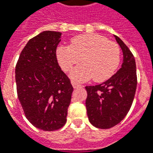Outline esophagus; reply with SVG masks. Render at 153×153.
<instances>
[{
  "label": "esophagus",
  "mask_w": 153,
  "mask_h": 153,
  "mask_svg": "<svg viewBox=\"0 0 153 153\" xmlns=\"http://www.w3.org/2000/svg\"><path fill=\"white\" fill-rule=\"evenodd\" d=\"M72 85H73V87H74V89H76V88H79V87H83V85H79V84H78V83H76V82H74V81L72 82Z\"/></svg>",
  "instance_id": "obj_1"
}]
</instances>
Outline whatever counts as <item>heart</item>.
<instances>
[{
    "label": "heart",
    "mask_w": 153,
    "mask_h": 153,
    "mask_svg": "<svg viewBox=\"0 0 153 153\" xmlns=\"http://www.w3.org/2000/svg\"><path fill=\"white\" fill-rule=\"evenodd\" d=\"M57 59L63 71L69 72L74 80L85 81L93 78L103 82L114 74L120 62V49L115 42L94 33H85L73 37L69 46H60L56 51Z\"/></svg>",
    "instance_id": "b5f03b06"
}]
</instances>
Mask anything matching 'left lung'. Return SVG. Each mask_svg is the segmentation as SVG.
Listing matches in <instances>:
<instances>
[{
	"instance_id": "8db88e82",
	"label": "left lung",
	"mask_w": 153,
	"mask_h": 153,
	"mask_svg": "<svg viewBox=\"0 0 153 153\" xmlns=\"http://www.w3.org/2000/svg\"><path fill=\"white\" fill-rule=\"evenodd\" d=\"M115 37L123 53L121 68L102 84L85 87L89 120L100 129L111 128L124 119L132 105L137 85L133 54L120 37Z\"/></svg>"
}]
</instances>
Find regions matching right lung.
I'll list each match as a JSON object with an SVG mask.
<instances>
[{"instance_id":"add662e5","label":"right lung","mask_w":153,"mask_h":153,"mask_svg":"<svg viewBox=\"0 0 153 153\" xmlns=\"http://www.w3.org/2000/svg\"><path fill=\"white\" fill-rule=\"evenodd\" d=\"M61 35L44 31L33 37L16 65V92L25 116L35 127L46 131L59 130L66 123L74 90L57 60Z\"/></svg>"}]
</instances>
